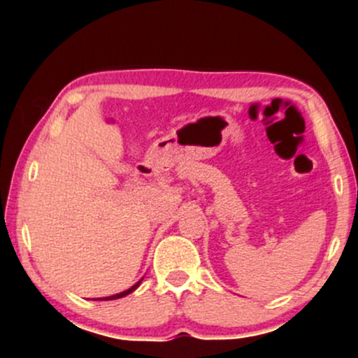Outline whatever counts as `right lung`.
Segmentation results:
<instances>
[{"mask_svg": "<svg viewBox=\"0 0 358 358\" xmlns=\"http://www.w3.org/2000/svg\"><path fill=\"white\" fill-rule=\"evenodd\" d=\"M141 281H143V278H141V279H139V281L136 282V285H134V286H131V287H129V289L122 291V293L113 294V296H106V298H97V299H99V301H110V299H119V298H124V296H127V294H129V293H133V291H134V289H136V287H138L139 285H141Z\"/></svg>", "mask_w": 358, "mask_h": 358, "instance_id": "obj_1", "label": "right lung"}]
</instances>
